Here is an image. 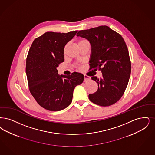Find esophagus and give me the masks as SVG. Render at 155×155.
I'll return each instance as SVG.
<instances>
[{
    "label": "esophagus",
    "mask_w": 155,
    "mask_h": 155,
    "mask_svg": "<svg viewBox=\"0 0 155 155\" xmlns=\"http://www.w3.org/2000/svg\"><path fill=\"white\" fill-rule=\"evenodd\" d=\"M91 77L87 76V75H84V82H86L87 81L90 80Z\"/></svg>",
    "instance_id": "1"
}]
</instances>
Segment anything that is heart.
<instances>
[{"label":"heart","instance_id":"heart-1","mask_svg":"<svg viewBox=\"0 0 155 155\" xmlns=\"http://www.w3.org/2000/svg\"><path fill=\"white\" fill-rule=\"evenodd\" d=\"M85 41H87V40H80L78 41V44H79L82 43H84V42H85Z\"/></svg>","mask_w":155,"mask_h":155}]
</instances>
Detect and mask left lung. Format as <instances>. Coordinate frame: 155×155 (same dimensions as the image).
Here are the masks:
<instances>
[{
	"instance_id": "obj_1",
	"label": "left lung",
	"mask_w": 155,
	"mask_h": 155,
	"mask_svg": "<svg viewBox=\"0 0 155 155\" xmlns=\"http://www.w3.org/2000/svg\"><path fill=\"white\" fill-rule=\"evenodd\" d=\"M77 36L89 41L91 66L99 68L103 74L100 78L92 75L98 89L89 94V99L103 107L115 104L123 96L131 73L129 51L123 37L105 25L80 31Z\"/></svg>"
}]
</instances>
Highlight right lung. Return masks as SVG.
Segmentation results:
<instances>
[{
    "mask_svg": "<svg viewBox=\"0 0 155 155\" xmlns=\"http://www.w3.org/2000/svg\"><path fill=\"white\" fill-rule=\"evenodd\" d=\"M47 31L36 38L26 58V73L30 92L37 103L52 111H59L70 105L73 91L84 79L75 72L59 75L57 68L64 62V48L77 33Z\"/></svg>",
    "mask_w": 155,
    "mask_h": 155,
    "instance_id": "add662e5",
    "label": "right lung"
}]
</instances>
